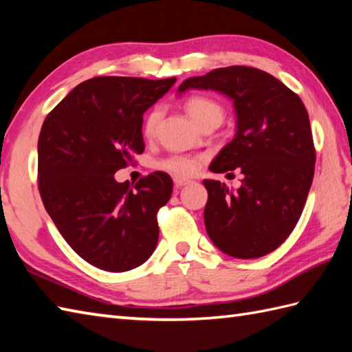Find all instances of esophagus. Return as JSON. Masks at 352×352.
Segmentation results:
<instances>
[{
	"instance_id": "esophagus-1",
	"label": "esophagus",
	"mask_w": 352,
	"mask_h": 352,
	"mask_svg": "<svg viewBox=\"0 0 352 352\" xmlns=\"http://www.w3.org/2000/svg\"><path fill=\"white\" fill-rule=\"evenodd\" d=\"M190 183H192V180H189V178H180V177H175L174 178L175 188H183V186H188Z\"/></svg>"
}]
</instances>
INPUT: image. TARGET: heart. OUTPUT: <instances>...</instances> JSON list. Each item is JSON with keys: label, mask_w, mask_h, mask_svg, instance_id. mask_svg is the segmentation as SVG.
Listing matches in <instances>:
<instances>
[{"label": "heart", "mask_w": 352, "mask_h": 352, "mask_svg": "<svg viewBox=\"0 0 352 352\" xmlns=\"http://www.w3.org/2000/svg\"><path fill=\"white\" fill-rule=\"evenodd\" d=\"M186 110H188L192 121L198 126L208 121L222 122L223 119L222 106L218 101L208 98V96H192V98H189L188 102H186ZM160 116L162 113L159 109L153 110L151 113L148 115L144 125V133L146 138L154 136L157 125H159V121H160ZM157 168L162 170H166L169 174L186 177V175L193 174V172L197 170L198 160L195 157H189V155H170L157 163Z\"/></svg>", "instance_id": "heart-1"}]
</instances>
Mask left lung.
Listing matches in <instances>:
<instances>
[{"mask_svg":"<svg viewBox=\"0 0 352 352\" xmlns=\"http://www.w3.org/2000/svg\"><path fill=\"white\" fill-rule=\"evenodd\" d=\"M189 89L214 91L233 101L236 134L208 169L243 174L236 190L218 180L203 182L207 234L227 256L263 257L289 237L311 188L316 157L307 110L280 80L248 66L190 77L178 96Z\"/></svg>","mask_w":352,"mask_h":352,"instance_id":"left-lung-1","label":"left lung"}]
</instances>
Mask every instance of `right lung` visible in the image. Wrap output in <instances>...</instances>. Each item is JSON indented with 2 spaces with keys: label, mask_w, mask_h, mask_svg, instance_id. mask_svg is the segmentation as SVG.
Wrapping results in <instances>:
<instances>
[{
  "label": "right lung",
  "mask_w": 352,
  "mask_h": 352,
  "mask_svg": "<svg viewBox=\"0 0 352 352\" xmlns=\"http://www.w3.org/2000/svg\"><path fill=\"white\" fill-rule=\"evenodd\" d=\"M175 80H86L43 121L37 142L43 206L71 248L102 271L144 265L159 241L157 212L172 195L170 177L157 170L131 188L115 172L144 153V113Z\"/></svg>",
  "instance_id": "obj_1"
}]
</instances>
